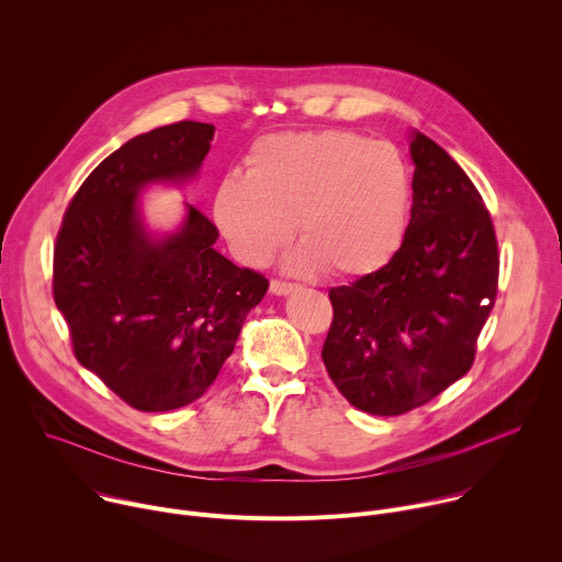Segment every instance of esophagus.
<instances>
[{"instance_id":"esophagus-1","label":"esophagus","mask_w":562,"mask_h":562,"mask_svg":"<svg viewBox=\"0 0 562 562\" xmlns=\"http://www.w3.org/2000/svg\"><path fill=\"white\" fill-rule=\"evenodd\" d=\"M269 289H271V293H273V295H289V293H293V291L297 289V284H293V282H284V280H271Z\"/></svg>"}]
</instances>
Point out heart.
<instances>
[{
    "label": "heart",
    "instance_id": "obj_1",
    "mask_svg": "<svg viewBox=\"0 0 562 562\" xmlns=\"http://www.w3.org/2000/svg\"><path fill=\"white\" fill-rule=\"evenodd\" d=\"M412 171L389 142L351 131L278 133L247 155L245 178L228 176L213 200L215 222L237 260L265 267L289 243L295 273L338 278L380 271L405 239Z\"/></svg>",
    "mask_w": 562,
    "mask_h": 562
}]
</instances>
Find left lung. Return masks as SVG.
<instances>
[{"label":"left lung","mask_w":562,"mask_h":562,"mask_svg":"<svg viewBox=\"0 0 562 562\" xmlns=\"http://www.w3.org/2000/svg\"><path fill=\"white\" fill-rule=\"evenodd\" d=\"M414 204L405 239L380 271L329 291L325 367L371 416L407 414L473 364L498 291L496 233L473 182L427 135H409Z\"/></svg>","instance_id":"left-lung-1"}]
</instances>
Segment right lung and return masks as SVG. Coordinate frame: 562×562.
Instances as JSON below:
<instances>
[{"label":"right lung","instance_id":"add662e5","mask_svg":"<svg viewBox=\"0 0 562 562\" xmlns=\"http://www.w3.org/2000/svg\"><path fill=\"white\" fill-rule=\"evenodd\" d=\"M213 133L184 120L128 139L79 187L57 233L53 297L75 358L139 412L198 400L269 289L215 251L220 233L195 206L176 231L144 222L142 191L195 180Z\"/></svg>","mask_w":562,"mask_h":562}]
</instances>
